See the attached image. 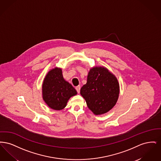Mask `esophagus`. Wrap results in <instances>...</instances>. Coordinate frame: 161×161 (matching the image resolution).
I'll list each match as a JSON object with an SVG mask.
<instances>
[{"label": "esophagus", "instance_id": "esophagus-1", "mask_svg": "<svg viewBox=\"0 0 161 161\" xmlns=\"http://www.w3.org/2000/svg\"><path fill=\"white\" fill-rule=\"evenodd\" d=\"M80 86H77L76 87H75V89L77 90V92L79 93H80Z\"/></svg>", "mask_w": 161, "mask_h": 161}]
</instances>
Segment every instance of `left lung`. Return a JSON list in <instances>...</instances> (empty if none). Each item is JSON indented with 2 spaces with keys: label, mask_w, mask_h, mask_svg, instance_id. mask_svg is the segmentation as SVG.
<instances>
[{
  "label": "left lung",
  "mask_w": 161,
  "mask_h": 161,
  "mask_svg": "<svg viewBox=\"0 0 161 161\" xmlns=\"http://www.w3.org/2000/svg\"><path fill=\"white\" fill-rule=\"evenodd\" d=\"M80 94L95 115H102L115 106L119 97V84L107 68L95 66L90 69Z\"/></svg>",
  "instance_id": "1"
}]
</instances>
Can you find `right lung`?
<instances>
[{
    "label": "right lung",
    "mask_w": 161,
    "mask_h": 161,
    "mask_svg": "<svg viewBox=\"0 0 161 161\" xmlns=\"http://www.w3.org/2000/svg\"><path fill=\"white\" fill-rule=\"evenodd\" d=\"M77 94L74 87L64 79L61 68H55L47 72L42 84V95L50 108L63 109L69 98Z\"/></svg>",
    "instance_id": "1"
}]
</instances>
